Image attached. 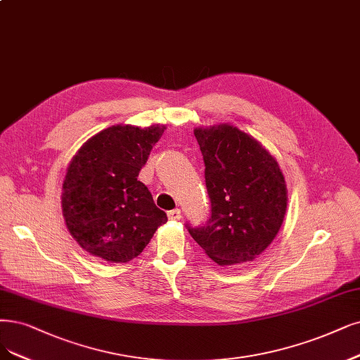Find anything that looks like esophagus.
Segmentation results:
<instances>
[{
	"label": "esophagus",
	"mask_w": 360,
	"mask_h": 360,
	"mask_svg": "<svg viewBox=\"0 0 360 360\" xmlns=\"http://www.w3.org/2000/svg\"><path fill=\"white\" fill-rule=\"evenodd\" d=\"M167 217L172 221H178V219H181V210L178 207L176 209H172V210L167 212Z\"/></svg>",
	"instance_id": "34e87169"
}]
</instances>
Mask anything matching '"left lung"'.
Listing matches in <instances>:
<instances>
[{"label": "left lung", "instance_id": "left-lung-1", "mask_svg": "<svg viewBox=\"0 0 360 360\" xmlns=\"http://www.w3.org/2000/svg\"><path fill=\"white\" fill-rule=\"evenodd\" d=\"M210 198L206 224H185L219 265L254 261L273 242L286 212V185L276 160L237 127L195 129Z\"/></svg>", "mask_w": 360, "mask_h": 360}]
</instances>
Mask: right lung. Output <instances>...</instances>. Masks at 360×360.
<instances>
[{
  "label": "right lung",
  "mask_w": 360,
  "mask_h": 360,
  "mask_svg": "<svg viewBox=\"0 0 360 360\" xmlns=\"http://www.w3.org/2000/svg\"><path fill=\"white\" fill-rule=\"evenodd\" d=\"M165 126H112L90 138L71 160L62 210L71 236L108 262L136 258L167 215L158 209L139 170Z\"/></svg>",
  "instance_id": "add662e5"
}]
</instances>
